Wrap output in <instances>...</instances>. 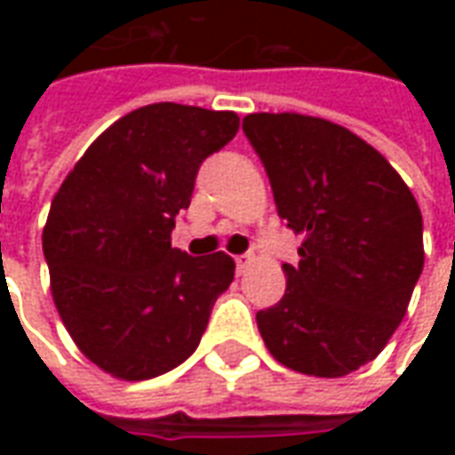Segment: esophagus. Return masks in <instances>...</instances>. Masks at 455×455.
I'll use <instances>...</instances> for the list:
<instances>
[{"label": "esophagus", "instance_id": "1", "mask_svg": "<svg viewBox=\"0 0 455 455\" xmlns=\"http://www.w3.org/2000/svg\"><path fill=\"white\" fill-rule=\"evenodd\" d=\"M251 260H253V256H251V253H246V256H236V270H238V273H243Z\"/></svg>", "mask_w": 455, "mask_h": 455}]
</instances>
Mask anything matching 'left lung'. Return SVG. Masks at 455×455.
<instances>
[{
	"label": "left lung",
	"mask_w": 455,
	"mask_h": 455,
	"mask_svg": "<svg viewBox=\"0 0 455 455\" xmlns=\"http://www.w3.org/2000/svg\"><path fill=\"white\" fill-rule=\"evenodd\" d=\"M243 133L266 165L275 207L302 234L287 287L256 315L277 363L341 378L390 341L424 267L417 199L371 143L305 114H248Z\"/></svg>",
	"instance_id": "obj_1"
}]
</instances>
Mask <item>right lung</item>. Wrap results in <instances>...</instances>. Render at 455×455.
I'll use <instances>...</instances> for the list:
<instances>
[{
  "instance_id": "add662e5",
  "label": "right lung",
  "mask_w": 455,
  "mask_h": 455,
  "mask_svg": "<svg viewBox=\"0 0 455 455\" xmlns=\"http://www.w3.org/2000/svg\"><path fill=\"white\" fill-rule=\"evenodd\" d=\"M234 112L160 102L121 116L58 189L44 228L51 292L68 334L104 372L148 380L199 346L234 280L224 251L170 246L199 165L236 136Z\"/></svg>"
}]
</instances>
